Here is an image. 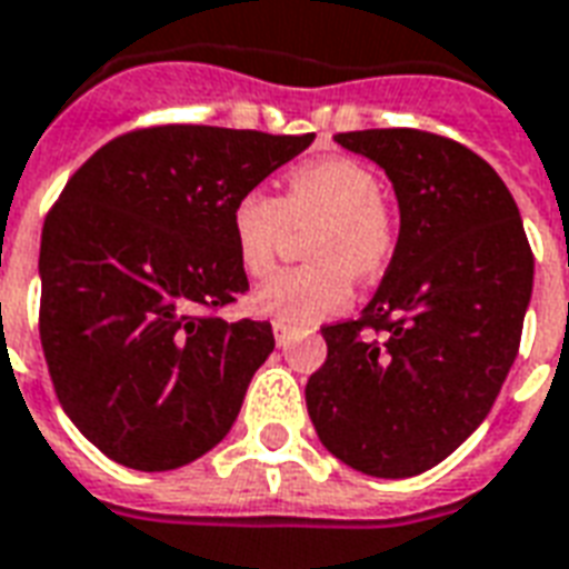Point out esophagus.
Masks as SVG:
<instances>
[{
	"label": "esophagus",
	"mask_w": 569,
	"mask_h": 569,
	"mask_svg": "<svg viewBox=\"0 0 569 569\" xmlns=\"http://www.w3.org/2000/svg\"><path fill=\"white\" fill-rule=\"evenodd\" d=\"M273 338H277L280 347H286V343L292 340V328L286 326V322H277V319H273Z\"/></svg>",
	"instance_id": "34e87169"
}]
</instances>
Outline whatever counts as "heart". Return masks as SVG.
Returning a JSON list of instances; mask_svg holds the SVG:
<instances>
[{
  "label": "heart",
  "instance_id": "b5f03b06",
  "mask_svg": "<svg viewBox=\"0 0 569 569\" xmlns=\"http://www.w3.org/2000/svg\"><path fill=\"white\" fill-rule=\"evenodd\" d=\"M380 192L373 168L347 156L296 168L280 199L247 189L231 208V241L250 277L271 271L289 226L313 222L305 238L313 262L271 273L252 292V310L286 326H313L349 305L352 277H380L398 247V220Z\"/></svg>",
  "mask_w": 569,
  "mask_h": 569
}]
</instances>
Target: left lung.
I'll use <instances>...</instances> for the list:
<instances>
[{"mask_svg": "<svg viewBox=\"0 0 569 569\" xmlns=\"http://www.w3.org/2000/svg\"><path fill=\"white\" fill-rule=\"evenodd\" d=\"M389 174L401 234L359 319L322 328L307 413L328 452L403 479L477 431L519 356L533 252L507 183L482 156L419 129L335 134Z\"/></svg>", "mask_w": 569, "mask_h": 569, "instance_id": "obj_1", "label": "left lung"}]
</instances>
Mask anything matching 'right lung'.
Wrapping results in <instances>:
<instances>
[{"mask_svg": "<svg viewBox=\"0 0 569 569\" xmlns=\"http://www.w3.org/2000/svg\"><path fill=\"white\" fill-rule=\"evenodd\" d=\"M310 141L134 129L96 150L50 208L38 252L41 349L62 410L111 461L174 470L229 435L273 349L271 322L213 317L250 289L231 208Z\"/></svg>", "mask_w": 569, "mask_h": 569, "instance_id": "obj_1", "label": "right lung"}]
</instances>
